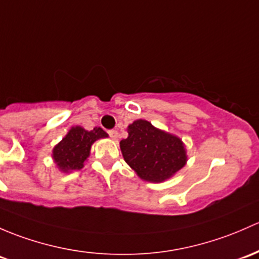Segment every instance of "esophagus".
Returning a JSON list of instances; mask_svg holds the SVG:
<instances>
[{
    "label": "esophagus",
    "instance_id": "34e87169",
    "mask_svg": "<svg viewBox=\"0 0 259 259\" xmlns=\"http://www.w3.org/2000/svg\"><path fill=\"white\" fill-rule=\"evenodd\" d=\"M108 134H109V137L113 139V140H118V138H119L118 130H109Z\"/></svg>",
    "mask_w": 259,
    "mask_h": 259
}]
</instances>
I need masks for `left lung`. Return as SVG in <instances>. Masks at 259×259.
<instances>
[{"mask_svg": "<svg viewBox=\"0 0 259 259\" xmlns=\"http://www.w3.org/2000/svg\"><path fill=\"white\" fill-rule=\"evenodd\" d=\"M127 138L120 141L125 162L140 179L162 182L172 178L187 161L186 149L176 135L139 119L127 126Z\"/></svg>", "mask_w": 259, "mask_h": 259, "instance_id": "obj_1", "label": "left lung"}]
</instances>
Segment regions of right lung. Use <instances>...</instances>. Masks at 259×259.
<instances>
[{
  "label": "right lung",
  "instance_id": "1",
  "mask_svg": "<svg viewBox=\"0 0 259 259\" xmlns=\"http://www.w3.org/2000/svg\"><path fill=\"white\" fill-rule=\"evenodd\" d=\"M103 138H108V134L102 127H94L88 132L81 126H73L53 148L54 162L63 172L80 170L91 155L92 145Z\"/></svg>",
  "mask_w": 259,
  "mask_h": 259
}]
</instances>
